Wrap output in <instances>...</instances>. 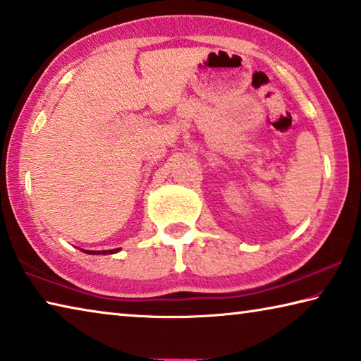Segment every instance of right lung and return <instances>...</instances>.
<instances>
[{
	"label": "right lung",
	"instance_id": "1",
	"mask_svg": "<svg viewBox=\"0 0 361 361\" xmlns=\"http://www.w3.org/2000/svg\"><path fill=\"white\" fill-rule=\"evenodd\" d=\"M119 248H114V250H103V252H94V250H85V253L89 255H113V253H118Z\"/></svg>",
	"mask_w": 361,
	"mask_h": 361
}]
</instances>
